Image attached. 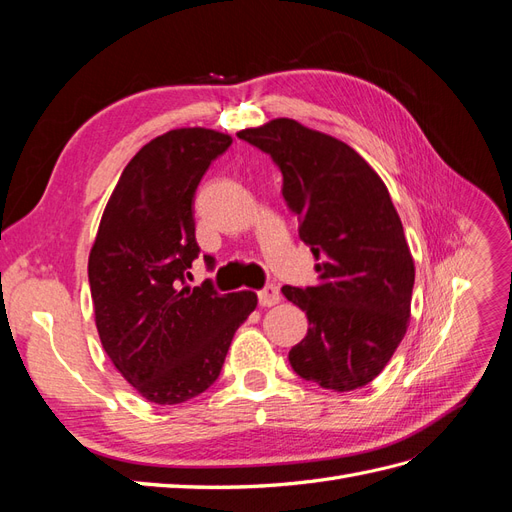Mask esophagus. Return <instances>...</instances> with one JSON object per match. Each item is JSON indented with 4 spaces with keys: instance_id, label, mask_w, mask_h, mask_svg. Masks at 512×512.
<instances>
[{
    "instance_id": "esophagus-1",
    "label": "esophagus",
    "mask_w": 512,
    "mask_h": 512,
    "mask_svg": "<svg viewBox=\"0 0 512 512\" xmlns=\"http://www.w3.org/2000/svg\"><path fill=\"white\" fill-rule=\"evenodd\" d=\"M282 294H280V288H277L275 284H267L262 290H258V303L262 307H273L280 303Z\"/></svg>"
}]
</instances>
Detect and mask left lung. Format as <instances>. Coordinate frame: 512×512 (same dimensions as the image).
I'll return each instance as SVG.
<instances>
[{
	"instance_id": "left-lung-1",
	"label": "left lung",
	"mask_w": 512,
	"mask_h": 512,
	"mask_svg": "<svg viewBox=\"0 0 512 512\" xmlns=\"http://www.w3.org/2000/svg\"><path fill=\"white\" fill-rule=\"evenodd\" d=\"M237 136L280 168L299 237L320 260L314 286L282 288L309 322L288 361L322 389H361L391 361L410 318L414 262L389 190L352 147L292 119Z\"/></svg>"
}]
</instances>
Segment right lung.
<instances>
[{"label":"right lung","instance_id":"right-lung-1","mask_svg":"<svg viewBox=\"0 0 512 512\" xmlns=\"http://www.w3.org/2000/svg\"><path fill=\"white\" fill-rule=\"evenodd\" d=\"M232 145L205 128L153 138L123 168L89 254L96 327L108 359L145 399L183 404L218 380L232 335L258 303L250 290L188 286L198 258L194 194ZM213 271L215 260L205 256Z\"/></svg>","mask_w":512,"mask_h":512}]
</instances>
